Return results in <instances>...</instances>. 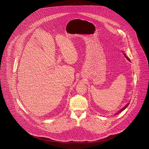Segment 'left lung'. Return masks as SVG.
Instances as JSON below:
<instances>
[{"label": "left lung", "mask_w": 149, "mask_h": 149, "mask_svg": "<svg viewBox=\"0 0 149 149\" xmlns=\"http://www.w3.org/2000/svg\"><path fill=\"white\" fill-rule=\"evenodd\" d=\"M125 57H126V58H127V59L128 60H129V61H130V59H128V58H127V56H125ZM128 104H127V105H126V106H125V107H124V108H123V109H121V110H120V111H119V112H118V113H117V114H116V115H118V114H119V113H120V112H121V111H123V110H124V109H125V108H127V107H128Z\"/></svg>", "instance_id": "1"}]
</instances>
